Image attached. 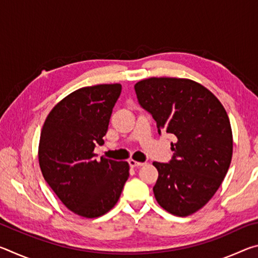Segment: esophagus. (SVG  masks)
I'll return each instance as SVG.
<instances>
[{"label": "esophagus", "mask_w": 258, "mask_h": 258, "mask_svg": "<svg viewBox=\"0 0 258 258\" xmlns=\"http://www.w3.org/2000/svg\"><path fill=\"white\" fill-rule=\"evenodd\" d=\"M128 164H130L131 167H141V166L145 165V163H140V161H137L134 159H130Z\"/></svg>", "instance_id": "esophagus-1"}]
</instances>
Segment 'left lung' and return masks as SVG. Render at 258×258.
<instances>
[{"label":"left lung","instance_id":"1","mask_svg":"<svg viewBox=\"0 0 258 258\" xmlns=\"http://www.w3.org/2000/svg\"><path fill=\"white\" fill-rule=\"evenodd\" d=\"M134 89L158 133L176 137L169 163H152L157 203L173 215L189 216L212 199L228 173L233 150L228 113L211 91L186 78L151 77Z\"/></svg>","mask_w":258,"mask_h":258}]
</instances>
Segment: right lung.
Segmentation results:
<instances>
[{"label": "right lung", "mask_w": 258, "mask_h": 258, "mask_svg": "<svg viewBox=\"0 0 258 258\" xmlns=\"http://www.w3.org/2000/svg\"><path fill=\"white\" fill-rule=\"evenodd\" d=\"M120 84L82 87L63 98L43 125L38 163L44 180L68 209L94 218L118 202L130 175L127 161L94 158L102 145Z\"/></svg>", "instance_id": "1"}]
</instances>
